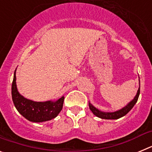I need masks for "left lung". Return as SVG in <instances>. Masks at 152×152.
I'll return each instance as SVG.
<instances>
[{"label": "left lung", "instance_id": "1", "mask_svg": "<svg viewBox=\"0 0 152 152\" xmlns=\"http://www.w3.org/2000/svg\"><path fill=\"white\" fill-rule=\"evenodd\" d=\"M139 94H140V88H139V90H138V91H137L136 95H135V96L134 97L133 100H132V101H130L127 105L125 106V107H123V108H122L121 110L116 111V112H113V113L102 112V111L99 110L98 109H96V107H94L91 103H89L90 110L92 111V113L94 114L95 116H97V117L99 118H101V119H119V118L123 117V116H124L125 115H126V114L128 113L132 109V107L135 106L137 100H138V99H139Z\"/></svg>", "mask_w": 152, "mask_h": 152}]
</instances>
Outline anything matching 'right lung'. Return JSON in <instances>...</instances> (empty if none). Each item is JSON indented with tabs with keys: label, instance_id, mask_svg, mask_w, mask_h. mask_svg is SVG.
I'll return each instance as SVG.
<instances>
[{
	"label": "right lung",
	"instance_id": "1",
	"mask_svg": "<svg viewBox=\"0 0 152 152\" xmlns=\"http://www.w3.org/2000/svg\"><path fill=\"white\" fill-rule=\"evenodd\" d=\"M17 70V69H16ZM16 70L12 83V100L20 113L29 121L33 123L49 121L54 119L62 110L64 96L56 101L36 102L28 100L18 92L16 84Z\"/></svg>",
	"mask_w": 152,
	"mask_h": 152
}]
</instances>
